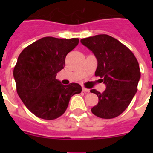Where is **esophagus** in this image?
<instances>
[{
	"label": "esophagus",
	"mask_w": 153,
	"mask_h": 153,
	"mask_svg": "<svg viewBox=\"0 0 153 153\" xmlns=\"http://www.w3.org/2000/svg\"><path fill=\"white\" fill-rule=\"evenodd\" d=\"M82 92H84V93H88V92H90V90L85 88V87H82Z\"/></svg>",
	"instance_id": "1"
}]
</instances>
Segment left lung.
<instances>
[{
    "label": "left lung",
    "mask_w": 153,
    "mask_h": 153,
    "mask_svg": "<svg viewBox=\"0 0 153 153\" xmlns=\"http://www.w3.org/2000/svg\"><path fill=\"white\" fill-rule=\"evenodd\" d=\"M81 43L95 55L98 60L95 75L102 78L106 86L103 93L91 90L98 97V104L91 112L101 118H114L126 110L137 91L139 63L126 45L108 35L82 39Z\"/></svg>",
    "instance_id": "left-lung-1"
}]
</instances>
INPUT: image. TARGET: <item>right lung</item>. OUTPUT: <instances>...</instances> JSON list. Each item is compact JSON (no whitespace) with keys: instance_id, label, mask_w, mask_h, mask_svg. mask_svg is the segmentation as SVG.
<instances>
[{"instance_id":"obj_1","label":"right lung","mask_w":153,"mask_h":153,"mask_svg":"<svg viewBox=\"0 0 153 153\" xmlns=\"http://www.w3.org/2000/svg\"><path fill=\"white\" fill-rule=\"evenodd\" d=\"M79 42L78 38L44 37L19 55L13 70L16 91L25 106L39 118H58L65 113L72 96L81 93L79 84L66 86L56 79L66 56Z\"/></svg>"}]
</instances>
